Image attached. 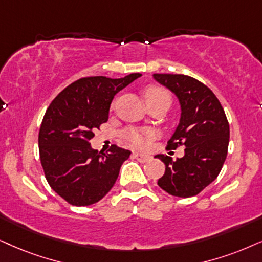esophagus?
Returning <instances> with one entry per match:
<instances>
[{"mask_svg": "<svg viewBox=\"0 0 262 262\" xmlns=\"http://www.w3.org/2000/svg\"><path fill=\"white\" fill-rule=\"evenodd\" d=\"M133 157L135 158V160H138L139 162H141V163H145V162H147V161L151 160L150 156L144 155V154H138V152H134Z\"/></svg>", "mask_w": 262, "mask_h": 262, "instance_id": "34e87169", "label": "esophagus"}]
</instances>
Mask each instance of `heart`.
<instances>
[{"instance_id":"obj_1","label":"heart","mask_w":262,"mask_h":262,"mask_svg":"<svg viewBox=\"0 0 262 262\" xmlns=\"http://www.w3.org/2000/svg\"><path fill=\"white\" fill-rule=\"evenodd\" d=\"M169 98L170 95L165 89L156 87V85H151V87L146 88L145 91V98L146 101L155 100L158 98ZM123 137L129 144L133 145L134 147L138 148H145L150 144L151 139L154 138V132L148 130V129H138V128H129L123 133Z\"/></svg>"}]
</instances>
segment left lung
Listing matches in <instances>:
<instances>
[{"instance_id":"1","label":"left lung","mask_w":262,"mask_h":262,"mask_svg":"<svg viewBox=\"0 0 262 262\" xmlns=\"http://www.w3.org/2000/svg\"><path fill=\"white\" fill-rule=\"evenodd\" d=\"M152 77L174 93L180 104V121L168 147L185 146V156L177 161L155 156L165 164L157 184L171 196H196L217 178L226 160L230 140L226 115L214 93L196 78L170 74Z\"/></svg>"}]
</instances>
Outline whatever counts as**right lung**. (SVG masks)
Masks as SVG:
<instances>
[{
    "label": "right lung",
    "instance_id": "right-lung-1",
    "mask_svg": "<svg viewBox=\"0 0 262 262\" xmlns=\"http://www.w3.org/2000/svg\"><path fill=\"white\" fill-rule=\"evenodd\" d=\"M105 76L79 78L59 93L46 111L38 134L41 164L49 186L72 205L97 203L114 186L132 152L114 145L94 150V129L108 120L115 95L139 78Z\"/></svg>",
    "mask_w": 262,
    "mask_h": 262
}]
</instances>
